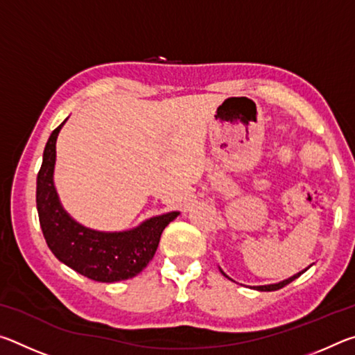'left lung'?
<instances>
[{"instance_id": "left-lung-1", "label": "left lung", "mask_w": 355, "mask_h": 355, "mask_svg": "<svg viewBox=\"0 0 355 355\" xmlns=\"http://www.w3.org/2000/svg\"><path fill=\"white\" fill-rule=\"evenodd\" d=\"M310 266H311V264H310ZM309 266V268H310ZM309 268H305L304 269V271H300V272H297V274H294V275H291V277H288V279H285V280H282V282H279V284H269V285H258V286H250V288H254V290H258V291H275V290H280V288H284L285 285H288V284H291V282L294 280V279H297L299 277V275L300 274H304L305 271H307V269ZM220 269V268H219ZM220 272H222V275H224V277H227L228 280H232V282H235V280H233V279H230V277H228V275L224 272V271H222V269H220Z\"/></svg>"}]
</instances>
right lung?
Instances as JSON below:
<instances>
[{
  "label": "right lung",
  "mask_w": 355,
  "mask_h": 355,
  "mask_svg": "<svg viewBox=\"0 0 355 355\" xmlns=\"http://www.w3.org/2000/svg\"><path fill=\"white\" fill-rule=\"evenodd\" d=\"M67 119L48 137L37 173L35 202L45 241L59 261L84 277L105 284L135 277L152 260L161 233L180 211L153 216L122 232L94 230L71 218L59 200L53 178L56 141Z\"/></svg>",
  "instance_id": "obj_1"
}]
</instances>
